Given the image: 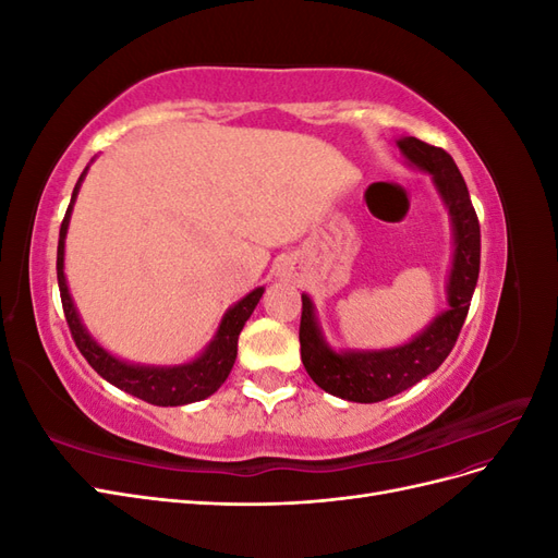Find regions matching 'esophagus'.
Here are the masks:
<instances>
[{
  "mask_svg": "<svg viewBox=\"0 0 558 558\" xmlns=\"http://www.w3.org/2000/svg\"><path fill=\"white\" fill-rule=\"evenodd\" d=\"M277 275H279L281 279H291V277H293V263H281V265L277 267Z\"/></svg>",
  "mask_w": 558,
  "mask_h": 558,
  "instance_id": "obj_1",
  "label": "esophagus"
}]
</instances>
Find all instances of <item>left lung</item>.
<instances>
[{"label": "left lung", "mask_w": 558, "mask_h": 558, "mask_svg": "<svg viewBox=\"0 0 558 558\" xmlns=\"http://www.w3.org/2000/svg\"><path fill=\"white\" fill-rule=\"evenodd\" d=\"M396 144L412 167L433 174L435 189L451 216L453 260L447 283L449 310L437 314L430 326L412 337L408 344L375 351H332L320 335L314 302L310 295H302V365L326 393L351 402L386 400L435 373L459 340L480 277V221L453 158L445 148L430 146L416 137H402Z\"/></svg>", "instance_id": "8db88e82"}]
</instances>
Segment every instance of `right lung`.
I'll return each instance as SVG.
<instances>
[{
	"label": "right lung",
	"instance_id": "right-lung-1",
	"mask_svg": "<svg viewBox=\"0 0 558 558\" xmlns=\"http://www.w3.org/2000/svg\"><path fill=\"white\" fill-rule=\"evenodd\" d=\"M86 172L88 167L83 170V174L78 177V183L74 185L72 202L62 218L60 242H58V286H60L62 310L78 351L83 353V359L90 363V367L99 377H105L109 384H113L116 388H121V391L134 398L158 404V408H179V404H189V402L209 398L228 379L234 359H238L240 332L248 320V316L253 314V310H256L265 289L260 286V289L251 291L246 298H242L238 305H232L223 314L221 326H218L214 340L191 363L160 367V365H134L111 356L107 349H102L93 340L86 326L81 324L74 300L70 295V289H66V279H64V238H66V228H70V216H72L74 199L78 195V185L83 177H86Z\"/></svg>",
	"mask_w": 558,
	"mask_h": 558
}]
</instances>
